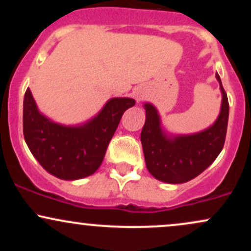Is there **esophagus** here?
<instances>
[{"label": "esophagus", "mask_w": 251, "mask_h": 251, "mask_svg": "<svg viewBox=\"0 0 251 251\" xmlns=\"http://www.w3.org/2000/svg\"><path fill=\"white\" fill-rule=\"evenodd\" d=\"M140 99H142V97H139V98H138V100H140Z\"/></svg>", "instance_id": "obj_1"}]
</instances>
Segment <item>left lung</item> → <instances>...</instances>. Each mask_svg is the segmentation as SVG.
Wrapping results in <instances>:
<instances>
[{
    "mask_svg": "<svg viewBox=\"0 0 251 251\" xmlns=\"http://www.w3.org/2000/svg\"><path fill=\"white\" fill-rule=\"evenodd\" d=\"M222 91V107L218 119L211 127L192 135L169 139L162 132L157 111L145 103L146 122L142 129V140L146 168L158 180L170 184L185 183L201 174L221 153L226 135L229 101L216 74Z\"/></svg>",
    "mask_w": 251,
    "mask_h": 251,
    "instance_id": "left-lung-1",
    "label": "left lung"
}]
</instances>
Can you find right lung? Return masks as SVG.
Here are the masks:
<instances>
[{
  "label": "right lung",
  "instance_id": "1",
  "mask_svg": "<svg viewBox=\"0 0 251 251\" xmlns=\"http://www.w3.org/2000/svg\"><path fill=\"white\" fill-rule=\"evenodd\" d=\"M134 103L129 98H114L91 122L79 127H66L40 114L27 88L24 100L25 140L50 174L66 180L87 177L101 165L124 112Z\"/></svg>",
  "mask_w": 251,
  "mask_h": 251
}]
</instances>
